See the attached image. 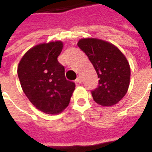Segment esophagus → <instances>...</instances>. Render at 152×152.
<instances>
[{
	"instance_id": "1",
	"label": "esophagus",
	"mask_w": 152,
	"mask_h": 152,
	"mask_svg": "<svg viewBox=\"0 0 152 152\" xmlns=\"http://www.w3.org/2000/svg\"><path fill=\"white\" fill-rule=\"evenodd\" d=\"M76 83H79V84H80L81 83V77L80 76H77V78L76 79Z\"/></svg>"
}]
</instances>
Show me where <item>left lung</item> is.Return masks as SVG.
Segmentation results:
<instances>
[{
  "mask_svg": "<svg viewBox=\"0 0 152 152\" xmlns=\"http://www.w3.org/2000/svg\"><path fill=\"white\" fill-rule=\"evenodd\" d=\"M77 45L89 58L99 78L93 99L103 107L115 105L126 94L130 66L124 53L113 44L98 38H82Z\"/></svg>",
  "mask_w": 152,
  "mask_h": 152,
  "instance_id": "1",
  "label": "left lung"
}]
</instances>
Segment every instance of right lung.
Segmentation results:
<instances>
[{
	"mask_svg": "<svg viewBox=\"0 0 152 152\" xmlns=\"http://www.w3.org/2000/svg\"><path fill=\"white\" fill-rule=\"evenodd\" d=\"M63 48L61 40L40 43L28 50L18 65L23 91L45 114H59L66 109L76 87L66 80L64 66L58 61Z\"/></svg>",
	"mask_w": 152,
	"mask_h": 152,
	"instance_id": "obj_1",
	"label": "right lung"
}]
</instances>
